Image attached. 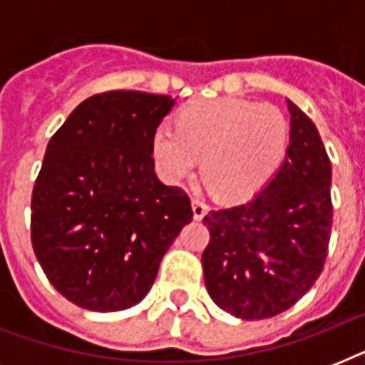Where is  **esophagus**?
I'll return each mask as SVG.
<instances>
[{"instance_id": "obj_1", "label": "esophagus", "mask_w": 365, "mask_h": 365, "mask_svg": "<svg viewBox=\"0 0 365 365\" xmlns=\"http://www.w3.org/2000/svg\"><path fill=\"white\" fill-rule=\"evenodd\" d=\"M191 208H193V217L195 220H202L208 212V206L205 205V200H200L199 197L191 199Z\"/></svg>"}]
</instances>
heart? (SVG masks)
Instances as JSON below:
<instances>
[{
  "label": "heart",
  "instance_id": "obj_1",
  "mask_svg": "<svg viewBox=\"0 0 365 365\" xmlns=\"http://www.w3.org/2000/svg\"><path fill=\"white\" fill-rule=\"evenodd\" d=\"M288 119L271 104L242 98L187 106L174 126H159L151 151L170 182L191 176L202 159L208 187L227 200H244L265 187L284 163Z\"/></svg>",
  "mask_w": 365,
  "mask_h": 365
}]
</instances>
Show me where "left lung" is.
Segmentation results:
<instances>
[{
    "label": "left lung",
    "mask_w": 365,
    "mask_h": 365,
    "mask_svg": "<svg viewBox=\"0 0 365 365\" xmlns=\"http://www.w3.org/2000/svg\"><path fill=\"white\" fill-rule=\"evenodd\" d=\"M289 145L277 174L248 202L212 210L202 252L206 289L242 320L288 311L317 282L331 233V163L314 123L292 102Z\"/></svg>",
    "instance_id": "8db88e82"
}]
</instances>
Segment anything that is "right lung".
<instances>
[{
	"label": "right lung",
	"mask_w": 365,
	"mask_h": 365,
	"mask_svg": "<svg viewBox=\"0 0 365 365\" xmlns=\"http://www.w3.org/2000/svg\"><path fill=\"white\" fill-rule=\"evenodd\" d=\"M174 104L140 91L94 94L51 138L31 195V246L73 305H138L193 220L185 191L155 174L151 140Z\"/></svg>",
	"instance_id": "1"
}]
</instances>
